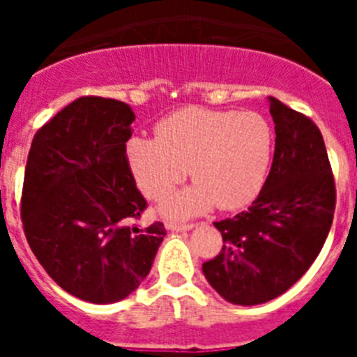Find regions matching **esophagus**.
Listing matches in <instances>:
<instances>
[{
  "instance_id": "34e87169",
  "label": "esophagus",
  "mask_w": 357,
  "mask_h": 357,
  "mask_svg": "<svg viewBox=\"0 0 357 357\" xmlns=\"http://www.w3.org/2000/svg\"><path fill=\"white\" fill-rule=\"evenodd\" d=\"M193 223H166V229L172 232H185V230L193 229Z\"/></svg>"
}]
</instances>
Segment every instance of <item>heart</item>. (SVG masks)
I'll return each mask as SVG.
<instances>
[{"label": "heart", "mask_w": 357, "mask_h": 357, "mask_svg": "<svg viewBox=\"0 0 357 357\" xmlns=\"http://www.w3.org/2000/svg\"><path fill=\"white\" fill-rule=\"evenodd\" d=\"M155 139L134 135L125 159L135 185L159 200L189 175L197 184L173 193L159 211L191 218L213 209L248 206L261 193L273 159L272 125L257 112L185 107L160 119Z\"/></svg>", "instance_id": "1"}]
</instances>
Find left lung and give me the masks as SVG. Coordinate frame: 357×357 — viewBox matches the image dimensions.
Here are the masks:
<instances>
[{"label":"left lung","instance_id":"8db88e82","mask_svg":"<svg viewBox=\"0 0 357 357\" xmlns=\"http://www.w3.org/2000/svg\"><path fill=\"white\" fill-rule=\"evenodd\" d=\"M275 123L272 169L245 213L216 222L223 248L202 264L227 302L257 305L288 291L320 254L333 225L336 189L313 121L268 98Z\"/></svg>","mask_w":357,"mask_h":357}]
</instances>
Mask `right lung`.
<instances>
[{
  "label": "right lung",
  "mask_w": 357,
  "mask_h": 357,
  "mask_svg": "<svg viewBox=\"0 0 357 357\" xmlns=\"http://www.w3.org/2000/svg\"><path fill=\"white\" fill-rule=\"evenodd\" d=\"M134 119L127 103L78 98L37 132L24 168L28 245L56 284L91 304L139 288L166 236L162 223H135L146 200L125 159Z\"/></svg>",
  "instance_id": "obj_1"
}]
</instances>
